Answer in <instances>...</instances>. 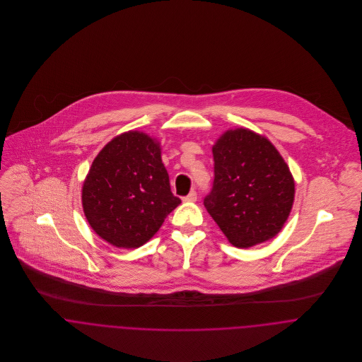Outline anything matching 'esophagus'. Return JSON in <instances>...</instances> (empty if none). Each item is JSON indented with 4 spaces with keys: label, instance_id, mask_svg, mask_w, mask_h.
I'll use <instances>...</instances> for the list:
<instances>
[{
    "label": "esophagus",
    "instance_id": "34e87169",
    "mask_svg": "<svg viewBox=\"0 0 362 362\" xmlns=\"http://www.w3.org/2000/svg\"><path fill=\"white\" fill-rule=\"evenodd\" d=\"M197 197H198V195H197V191H191L187 197L182 198V201H184V202H195V201H197Z\"/></svg>",
    "mask_w": 362,
    "mask_h": 362
}]
</instances>
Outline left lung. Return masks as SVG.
Masks as SVG:
<instances>
[{"instance_id":"obj_1","label":"left lung","mask_w":362,"mask_h":362,"mask_svg":"<svg viewBox=\"0 0 362 362\" xmlns=\"http://www.w3.org/2000/svg\"><path fill=\"white\" fill-rule=\"evenodd\" d=\"M213 160L204 205L228 241L250 248L273 238L294 202V180L283 157L266 138L237 128L220 136Z\"/></svg>"}]
</instances>
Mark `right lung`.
Segmentation results:
<instances>
[{
	"mask_svg": "<svg viewBox=\"0 0 362 362\" xmlns=\"http://www.w3.org/2000/svg\"><path fill=\"white\" fill-rule=\"evenodd\" d=\"M180 204L171 192L158 144L138 131L125 132L104 146L82 188L90 227L118 248L148 243Z\"/></svg>",
	"mask_w": 362,
	"mask_h": 362,
	"instance_id": "right-lung-1",
	"label": "right lung"
}]
</instances>
